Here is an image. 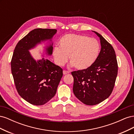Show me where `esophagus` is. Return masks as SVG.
Returning a JSON list of instances; mask_svg holds the SVG:
<instances>
[{
  "mask_svg": "<svg viewBox=\"0 0 134 134\" xmlns=\"http://www.w3.org/2000/svg\"><path fill=\"white\" fill-rule=\"evenodd\" d=\"M63 74H64V75H65V74H67L69 73V71H66V70H63Z\"/></svg>",
  "mask_w": 134,
  "mask_h": 134,
  "instance_id": "34e87169",
  "label": "esophagus"
}]
</instances>
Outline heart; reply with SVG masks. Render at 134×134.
I'll use <instances>...</instances> for the list:
<instances>
[{"mask_svg":"<svg viewBox=\"0 0 134 134\" xmlns=\"http://www.w3.org/2000/svg\"><path fill=\"white\" fill-rule=\"evenodd\" d=\"M59 47H55L52 55L56 63L63 66L68 61L70 66L79 70H86L94 64L100 52V44L95 38L78 34H66L58 42Z\"/></svg>","mask_w":134,"mask_h":134,"instance_id":"b5f03b06","label":"heart"}]
</instances>
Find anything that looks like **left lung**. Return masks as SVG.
<instances>
[{"label": "left lung", "mask_w": 134, "mask_h": 134, "mask_svg": "<svg viewBox=\"0 0 134 134\" xmlns=\"http://www.w3.org/2000/svg\"><path fill=\"white\" fill-rule=\"evenodd\" d=\"M101 49L94 64L86 70L71 72L74 78L72 91L85 104L93 106L106 99L115 86L118 66L115 51L110 43L98 32Z\"/></svg>", "instance_id": "obj_1"}]
</instances>
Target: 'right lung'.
<instances>
[{
    "label": "right lung",
    "instance_id": "add662e5",
    "mask_svg": "<svg viewBox=\"0 0 134 134\" xmlns=\"http://www.w3.org/2000/svg\"><path fill=\"white\" fill-rule=\"evenodd\" d=\"M56 32L55 29L43 28L31 31L17 44L12 59V73L18 94L36 106L45 104L53 98L63 74L62 68L43 55L42 59L36 60L29 50L47 42L43 53L51 56L52 38Z\"/></svg>",
    "mask_w": 134,
    "mask_h": 134
}]
</instances>
